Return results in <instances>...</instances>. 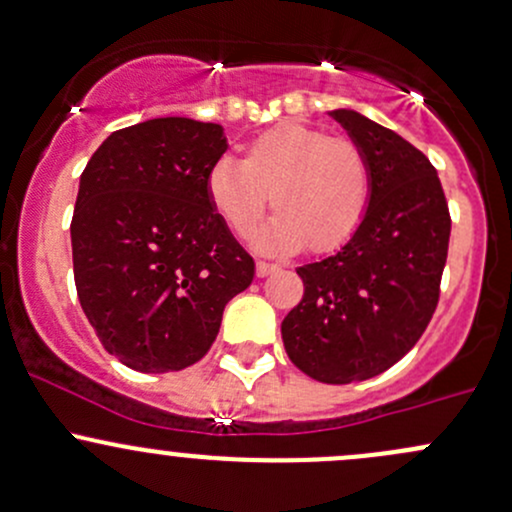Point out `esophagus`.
<instances>
[{"instance_id": "1", "label": "esophagus", "mask_w": 512, "mask_h": 512, "mask_svg": "<svg viewBox=\"0 0 512 512\" xmlns=\"http://www.w3.org/2000/svg\"><path fill=\"white\" fill-rule=\"evenodd\" d=\"M276 271H278L276 263L256 261V276H258V278H266V276H271V273H276Z\"/></svg>"}]
</instances>
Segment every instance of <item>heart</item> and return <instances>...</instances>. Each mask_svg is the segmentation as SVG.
Masks as SVG:
<instances>
[{
	"label": "heart",
	"instance_id": "heart-1",
	"mask_svg": "<svg viewBox=\"0 0 512 512\" xmlns=\"http://www.w3.org/2000/svg\"><path fill=\"white\" fill-rule=\"evenodd\" d=\"M373 192L364 148L307 124H278L246 146L244 158H219L207 173L212 210L239 239L261 224L271 195L278 210L258 244L315 254L342 249L359 232Z\"/></svg>",
	"mask_w": 512,
	"mask_h": 512
}]
</instances>
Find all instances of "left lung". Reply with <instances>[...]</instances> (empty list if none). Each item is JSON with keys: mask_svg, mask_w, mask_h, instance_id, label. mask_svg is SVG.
<instances>
[{"mask_svg": "<svg viewBox=\"0 0 512 512\" xmlns=\"http://www.w3.org/2000/svg\"><path fill=\"white\" fill-rule=\"evenodd\" d=\"M332 117L371 163V202L337 254L298 268L305 293L280 332L302 373L344 386L388 371L422 337L437 310L452 217L420 148L351 109Z\"/></svg>", "mask_w": 512, "mask_h": 512, "instance_id": "obj_1", "label": "left lung"}]
</instances>
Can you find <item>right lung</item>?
Segmentation results:
<instances>
[{
    "instance_id": "obj_1",
    "label": "right lung",
    "mask_w": 512,
    "mask_h": 512,
    "mask_svg": "<svg viewBox=\"0 0 512 512\" xmlns=\"http://www.w3.org/2000/svg\"><path fill=\"white\" fill-rule=\"evenodd\" d=\"M224 151L219 124L148 119L107 136L82 170L75 288L104 349L134 371L197 364L224 305L254 280V258L207 197Z\"/></svg>"
}]
</instances>
